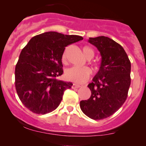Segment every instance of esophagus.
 <instances>
[{
  "label": "esophagus",
  "instance_id": "esophagus-1",
  "mask_svg": "<svg viewBox=\"0 0 146 146\" xmlns=\"http://www.w3.org/2000/svg\"><path fill=\"white\" fill-rule=\"evenodd\" d=\"M80 87H81V86H80V85L76 84H73L72 85V88H73V89H75V88H80Z\"/></svg>",
  "mask_w": 146,
  "mask_h": 146
}]
</instances>
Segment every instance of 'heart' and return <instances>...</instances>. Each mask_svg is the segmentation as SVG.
Instances as JSON below:
<instances>
[{
    "mask_svg": "<svg viewBox=\"0 0 146 146\" xmlns=\"http://www.w3.org/2000/svg\"><path fill=\"white\" fill-rule=\"evenodd\" d=\"M83 53L87 59H91L94 56V51L88 46L83 47ZM66 59V53L64 51L62 56V60L65 62ZM91 75V71L90 68L84 67L79 68L76 66L71 67L65 71L64 75L66 80L77 84H82L86 82Z\"/></svg>",
    "mask_w": 146,
    "mask_h": 146,
    "instance_id": "heart-1",
    "label": "heart"
}]
</instances>
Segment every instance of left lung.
<instances>
[{
  "mask_svg": "<svg viewBox=\"0 0 146 146\" xmlns=\"http://www.w3.org/2000/svg\"><path fill=\"white\" fill-rule=\"evenodd\" d=\"M88 42L100 52L102 62L88 85L90 98L80 106L86 116L100 120L111 116L125 102L131 82V64L123 48L108 37L89 38Z\"/></svg>",
  "mask_w": 146,
  "mask_h": 146,
  "instance_id": "1",
  "label": "left lung"
}]
</instances>
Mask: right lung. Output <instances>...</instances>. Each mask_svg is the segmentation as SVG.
Listing matches in <instances>:
<instances>
[{
    "label": "right lung",
    "mask_w": 146,
    "mask_h": 146,
    "mask_svg": "<svg viewBox=\"0 0 146 146\" xmlns=\"http://www.w3.org/2000/svg\"><path fill=\"white\" fill-rule=\"evenodd\" d=\"M83 40L76 35L48 31L33 37L22 50L15 68V86L22 103L36 114L58 108L73 84L57 80L62 75L65 47Z\"/></svg>",
    "instance_id": "right-lung-1"
}]
</instances>
